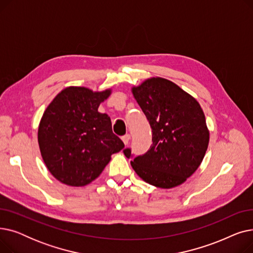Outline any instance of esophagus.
I'll use <instances>...</instances> for the list:
<instances>
[{"instance_id": "1", "label": "esophagus", "mask_w": 253, "mask_h": 253, "mask_svg": "<svg viewBox=\"0 0 253 253\" xmlns=\"http://www.w3.org/2000/svg\"><path fill=\"white\" fill-rule=\"evenodd\" d=\"M130 138H131V135H130V134H126V135L122 136V140H123V142L125 143V145H127V144H128V142H129Z\"/></svg>"}]
</instances>
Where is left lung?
Wrapping results in <instances>:
<instances>
[{"label":"left lung","mask_w":253,"mask_h":253,"mask_svg":"<svg viewBox=\"0 0 253 253\" xmlns=\"http://www.w3.org/2000/svg\"><path fill=\"white\" fill-rule=\"evenodd\" d=\"M149 120L153 144L131 161L136 174L160 189L178 187L201 165L209 143V129L201 105L177 84L152 77L131 88ZM127 158L129 149L124 150Z\"/></svg>","instance_id":"1"}]
</instances>
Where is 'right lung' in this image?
I'll return each mask as SVG.
<instances>
[{
	"label": "right lung",
	"instance_id": "obj_1",
	"mask_svg": "<svg viewBox=\"0 0 253 253\" xmlns=\"http://www.w3.org/2000/svg\"><path fill=\"white\" fill-rule=\"evenodd\" d=\"M112 89L93 91L70 86L61 90L45 110L38 129V142L50 173L70 187L95 180L112 155L124 149L113 133L109 115L98 112Z\"/></svg>",
	"mask_w": 253,
	"mask_h": 253
}]
</instances>
